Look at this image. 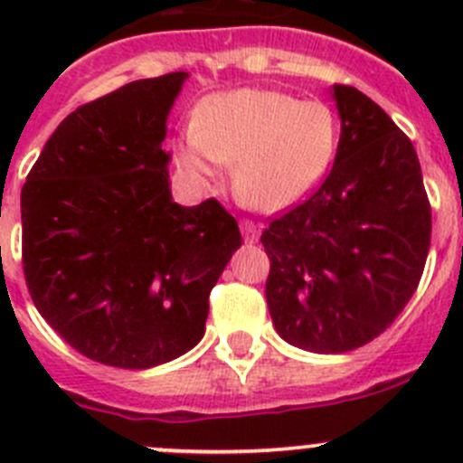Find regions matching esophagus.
Here are the masks:
<instances>
[{
    "mask_svg": "<svg viewBox=\"0 0 463 463\" xmlns=\"http://www.w3.org/2000/svg\"><path fill=\"white\" fill-rule=\"evenodd\" d=\"M240 226H241V235H244V240L249 241V244L258 241V237H260V223L258 222H253V219H241Z\"/></svg>",
    "mask_w": 463,
    "mask_h": 463,
    "instance_id": "1",
    "label": "esophagus"
}]
</instances>
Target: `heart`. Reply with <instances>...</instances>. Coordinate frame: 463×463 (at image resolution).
<instances>
[{
	"label": "heart",
	"instance_id": "1",
	"mask_svg": "<svg viewBox=\"0 0 463 463\" xmlns=\"http://www.w3.org/2000/svg\"><path fill=\"white\" fill-rule=\"evenodd\" d=\"M338 138V118L326 102L273 89H235L199 102L176 158L208 179L235 161L237 199L258 210H282L320 184Z\"/></svg>",
	"mask_w": 463,
	"mask_h": 463
}]
</instances>
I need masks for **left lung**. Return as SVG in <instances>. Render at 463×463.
I'll return each mask as SVG.
<instances>
[{"instance_id":"8db88e82","label":"left lung","mask_w":463,"mask_h":463,"mask_svg":"<svg viewBox=\"0 0 463 463\" xmlns=\"http://www.w3.org/2000/svg\"><path fill=\"white\" fill-rule=\"evenodd\" d=\"M334 98L340 141L329 175L261 232L275 329L316 354L352 352L396 320L432 232L412 141L356 87L334 85Z\"/></svg>"}]
</instances>
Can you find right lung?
<instances>
[{"label": "right lung", "instance_id": "right-lung-1", "mask_svg": "<svg viewBox=\"0 0 463 463\" xmlns=\"http://www.w3.org/2000/svg\"><path fill=\"white\" fill-rule=\"evenodd\" d=\"M188 73L137 80L58 125L22 188V266L42 318L76 352L147 370L202 340L241 246L217 199L172 202L161 149Z\"/></svg>", "mask_w": 463, "mask_h": 463}]
</instances>
